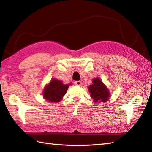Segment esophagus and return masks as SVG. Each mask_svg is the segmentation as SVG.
Instances as JSON below:
<instances>
[{
  "mask_svg": "<svg viewBox=\"0 0 152 152\" xmlns=\"http://www.w3.org/2000/svg\"><path fill=\"white\" fill-rule=\"evenodd\" d=\"M75 83V85H76V86H79L82 84V82H81V81H76Z\"/></svg>",
  "mask_w": 152,
  "mask_h": 152,
  "instance_id": "obj_1",
  "label": "esophagus"
}]
</instances>
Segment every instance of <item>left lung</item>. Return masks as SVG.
I'll return each instance as SVG.
<instances>
[{
  "instance_id": "obj_1",
  "label": "left lung",
  "mask_w": 152,
  "mask_h": 152,
  "mask_svg": "<svg viewBox=\"0 0 152 152\" xmlns=\"http://www.w3.org/2000/svg\"><path fill=\"white\" fill-rule=\"evenodd\" d=\"M93 84L89 86L91 97L94 102H105L110 96V93L107 87L105 86L100 79L96 77L93 80Z\"/></svg>"
}]
</instances>
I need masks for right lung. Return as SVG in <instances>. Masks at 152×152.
I'll use <instances>...</instances> for the list:
<instances>
[{
  "instance_id": "obj_1",
  "label": "right lung",
  "mask_w": 152,
  "mask_h": 152,
  "mask_svg": "<svg viewBox=\"0 0 152 152\" xmlns=\"http://www.w3.org/2000/svg\"><path fill=\"white\" fill-rule=\"evenodd\" d=\"M70 86L64 85L61 81L52 79L50 82L44 88L43 96L46 100L50 102H59L65 94L68 88Z\"/></svg>"
}]
</instances>
